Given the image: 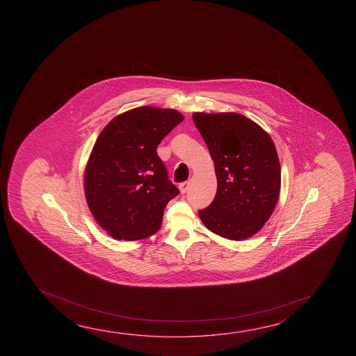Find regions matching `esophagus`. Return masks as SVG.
Returning a JSON list of instances; mask_svg holds the SVG:
<instances>
[{
  "label": "esophagus",
  "mask_w": 356,
  "mask_h": 356,
  "mask_svg": "<svg viewBox=\"0 0 356 356\" xmlns=\"http://www.w3.org/2000/svg\"><path fill=\"white\" fill-rule=\"evenodd\" d=\"M188 187H190V181H185V182H182V184H180V185H179V188H180V193H186L187 190H188Z\"/></svg>",
  "instance_id": "1"
}]
</instances>
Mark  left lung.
<instances>
[{
    "label": "left lung",
    "mask_w": 356,
    "mask_h": 356,
    "mask_svg": "<svg viewBox=\"0 0 356 356\" xmlns=\"http://www.w3.org/2000/svg\"><path fill=\"white\" fill-rule=\"evenodd\" d=\"M215 165L217 193L198 216L211 232L243 241L262 229L280 193V165L272 138L237 113H193Z\"/></svg>",
    "instance_id": "obj_1"
}]
</instances>
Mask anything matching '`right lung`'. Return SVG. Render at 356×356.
I'll return each instance as SVG.
<instances>
[{"instance_id":"add662e5","label":"right lung","mask_w":356,"mask_h":356,"mask_svg":"<svg viewBox=\"0 0 356 356\" xmlns=\"http://www.w3.org/2000/svg\"><path fill=\"white\" fill-rule=\"evenodd\" d=\"M184 115L175 109L139 106L108 122L84 170L88 207L115 239L139 241L156 234L163 210L179 195L156 152Z\"/></svg>"}]
</instances>
